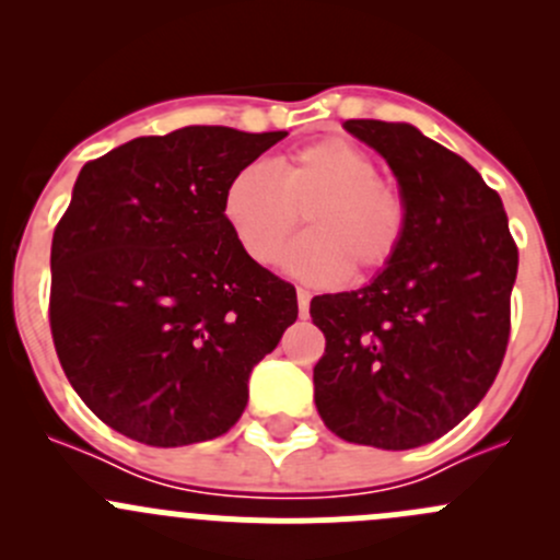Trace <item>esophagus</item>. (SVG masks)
Instances as JSON below:
<instances>
[{"instance_id":"obj_1","label":"esophagus","mask_w":560,"mask_h":560,"mask_svg":"<svg viewBox=\"0 0 560 560\" xmlns=\"http://www.w3.org/2000/svg\"><path fill=\"white\" fill-rule=\"evenodd\" d=\"M308 306H312V292L298 290V308H301V316H308Z\"/></svg>"}]
</instances>
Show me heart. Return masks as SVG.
<instances>
[{
	"instance_id": "b5f03b06",
	"label": "heart",
	"mask_w": 560,
	"mask_h": 560,
	"mask_svg": "<svg viewBox=\"0 0 560 560\" xmlns=\"http://www.w3.org/2000/svg\"><path fill=\"white\" fill-rule=\"evenodd\" d=\"M284 265L298 279L338 284L382 270L404 244L409 211L395 184L363 145L343 138L316 140L281 156L273 167L248 165L224 186L222 217L257 265H273L295 233Z\"/></svg>"
}]
</instances>
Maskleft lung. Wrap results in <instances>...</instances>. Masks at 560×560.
I'll use <instances>...</instances> for the list:
<instances>
[{"label": "left lung", "instance_id": "left-lung-1", "mask_svg": "<svg viewBox=\"0 0 560 560\" xmlns=\"http://www.w3.org/2000/svg\"><path fill=\"white\" fill-rule=\"evenodd\" d=\"M343 129L385 156L409 224L371 284L312 301L325 332L316 411L343 442L422 447L453 431L499 374L517 246L499 191L463 156L411 124L349 118Z\"/></svg>", "mask_w": 560, "mask_h": 560}]
</instances>
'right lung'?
<instances>
[{
	"instance_id": "add662e5",
	"label": "right lung",
	"mask_w": 560,
	"mask_h": 560,
	"mask_svg": "<svg viewBox=\"0 0 560 560\" xmlns=\"http://www.w3.org/2000/svg\"><path fill=\"white\" fill-rule=\"evenodd\" d=\"M284 138L184 127L83 165L50 244V332L113 431L184 447L244 415L248 374L298 319V295L246 257L222 197Z\"/></svg>"
}]
</instances>
